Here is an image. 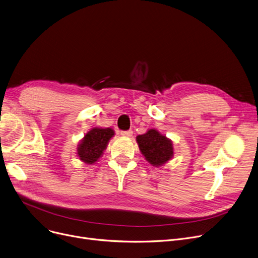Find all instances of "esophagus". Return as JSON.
Listing matches in <instances>:
<instances>
[{"mask_svg":"<svg viewBox=\"0 0 258 258\" xmlns=\"http://www.w3.org/2000/svg\"><path fill=\"white\" fill-rule=\"evenodd\" d=\"M120 134L123 137H131L133 135V131H122Z\"/></svg>","mask_w":258,"mask_h":258,"instance_id":"34e87169","label":"esophagus"}]
</instances>
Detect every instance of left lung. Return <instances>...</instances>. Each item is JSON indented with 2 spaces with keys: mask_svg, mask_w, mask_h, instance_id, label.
<instances>
[{
  "mask_svg": "<svg viewBox=\"0 0 258 258\" xmlns=\"http://www.w3.org/2000/svg\"><path fill=\"white\" fill-rule=\"evenodd\" d=\"M136 141L145 160L154 166H161L173 158L172 140L155 128L149 130L143 135H138Z\"/></svg>",
  "mask_w": 258,
  "mask_h": 258,
  "instance_id": "left-lung-1",
  "label": "left lung"
}]
</instances>
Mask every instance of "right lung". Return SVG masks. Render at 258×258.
Returning <instances> with one entry per match:
<instances>
[{"label":"right lung","instance_id":"right-lung-1","mask_svg":"<svg viewBox=\"0 0 258 258\" xmlns=\"http://www.w3.org/2000/svg\"><path fill=\"white\" fill-rule=\"evenodd\" d=\"M114 135L115 132L110 127H93L89 130L78 144L77 155L79 159L86 164L97 162L100 157H102L110 138Z\"/></svg>","mask_w":258,"mask_h":258}]
</instances>
